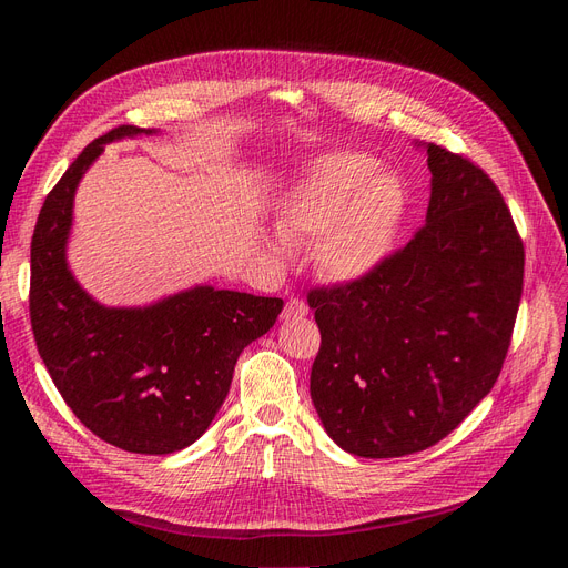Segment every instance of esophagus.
<instances>
[{
	"instance_id": "1",
	"label": "esophagus",
	"mask_w": 568,
	"mask_h": 568,
	"mask_svg": "<svg viewBox=\"0 0 568 568\" xmlns=\"http://www.w3.org/2000/svg\"><path fill=\"white\" fill-rule=\"evenodd\" d=\"M307 313H311V307H307L305 301L291 298V301H286V305H284L282 320H284V322H288V320H303Z\"/></svg>"
}]
</instances>
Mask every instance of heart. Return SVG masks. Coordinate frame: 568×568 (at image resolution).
<instances>
[{
    "label": "heart",
    "instance_id": "obj_1",
    "mask_svg": "<svg viewBox=\"0 0 568 568\" xmlns=\"http://www.w3.org/2000/svg\"><path fill=\"white\" fill-rule=\"evenodd\" d=\"M379 163L365 153H334L307 170L284 199L270 248L288 253V244L313 242L324 277L359 282L379 270L395 248L407 211L403 182L376 173Z\"/></svg>",
    "mask_w": 568,
    "mask_h": 568
}]
</instances>
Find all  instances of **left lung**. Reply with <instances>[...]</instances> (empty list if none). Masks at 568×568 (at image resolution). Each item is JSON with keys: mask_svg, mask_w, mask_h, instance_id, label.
<instances>
[{"mask_svg": "<svg viewBox=\"0 0 568 568\" xmlns=\"http://www.w3.org/2000/svg\"><path fill=\"white\" fill-rule=\"evenodd\" d=\"M426 149V225L359 282L313 288L322 346L311 398L351 455L432 448L486 398L509 351L524 244L495 182L438 144Z\"/></svg>", "mask_w": 568, "mask_h": 568, "instance_id": "obj_1", "label": "left lung"}]
</instances>
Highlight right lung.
<instances>
[{
  "instance_id": "right-lung-1",
  "label": "right lung",
  "mask_w": 568,
  "mask_h": 568,
  "mask_svg": "<svg viewBox=\"0 0 568 568\" xmlns=\"http://www.w3.org/2000/svg\"><path fill=\"white\" fill-rule=\"evenodd\" d=\"M101 134L44 199L30 244V324L42 363L73 415L120 450L168 455L199 440L225 403L234 365L267 334L284 301L194 286L144 307L97 303L68 270L75 189L106 144Z\"/></svg>"
}]
</instances>
